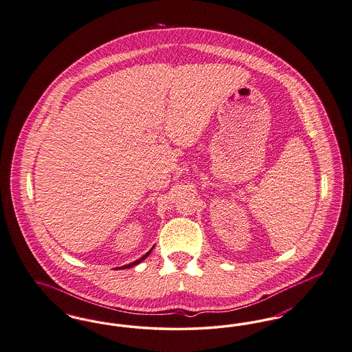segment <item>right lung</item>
<instances>
[{"mask_svg": "<svg viewBox=\"0 0 352 352\" xmlns=\"http://www.w3.org/2000/svg\"><path fill=\"white\" fill-rule=\"evenodd\" d=\"M151 251H153V248L146 254V255H143L140 259L135 260V261H133V263H130V264H127V265H123L122 268H130V267H134V265H137V264H139L142 260L146 259V256H148L150 254H151Z\"/></svg>", "mask_w": 352, "mask_h": 352, "instance_id": "1", "label": "right lung"}]
</instances>
